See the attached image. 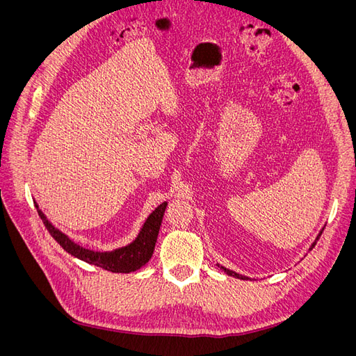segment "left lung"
<instances>
[{
    "mask_svg": "<svg viewBox=\"0 0 356 356\" xmlns=\"http://www.w3.org/2000/svg\"><path fill=\"white\" fill-rule=\"evenodd\" d=\"M321 234H322V230H321V233L318 234V238H316V241H319V236H321ZM316 241H315L314 243H312V246H310V250H312V248H314V246L316 245ZM310 250H309V251H310ZM218 267L221 268V270H224L225 273H227L229 276H233V277H238V279H248L246 276H242V275H239V273H236V272H233V270H229V268H225V267H222V266H220V264H218Z\"/></svg>",
    "mask_w": 356,
    "mask_h": 356,
    "instance_id": "obj_1",
    "label": "left lung"
}]
</instances>
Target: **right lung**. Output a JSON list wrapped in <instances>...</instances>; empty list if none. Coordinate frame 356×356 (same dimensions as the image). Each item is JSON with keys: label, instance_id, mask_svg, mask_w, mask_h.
<instances>
[{"label": "right lung", "instance_id": "add662e5", "mask_svg": "<svg viewBox=\"0 0 356 356\" xmlns=\"http://www.w3.org/2000/svg\"><path fill=\"white\" fill-rule=\"evenodd\" d=\"M166 207L168 203L163 202L161 204H159L152 213H149V217L145 220L141 232L138 234V238L132 243L118 248V250H114V251L98 252V251L86 250V248L74 243L65 233H62L55 227V225H51V222L44 217V213L41 212V209H38V204L35 203L40 218L42 220V222H44L46 229L53 236V239H55L63 250H65L68 254L74 255L75 258H79V260L102 267L105 270L113 272V273H131L148 263L154 251L157 234L160 230L161 220H163Z\"/></svg>", "mask_w": 356, "mask_h": 356}]
</instances>
